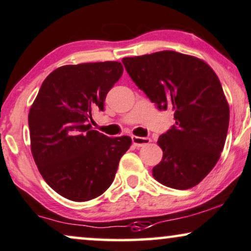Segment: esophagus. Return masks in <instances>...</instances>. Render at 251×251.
Instances as JSON below:
<instances>
[{
  "label": "esophagus",
  "instance_id": "esophagus-1",
  "mask_svg": "<svg viewBox=\"0 0 251 251\" xmlns=\"http://www.w3.org/2000/svg\"><path fill=\"white\" fill-rule=\"evenodd\" d=\"M132 143H133L134 146L141 147L145 146V145L151 143V138H144V137H135V135H132Z\"/></svg>",
  "mask_w": 251,
  "mask_h": 251
}]
</instances>
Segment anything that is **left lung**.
Wrapping results in <instances>:
<instances>
[{"instance_id": "8db88e82", "label": "left lung", "mask_w": 251, "mask_h": 251, "mask_svg": "<svg viewBox=\"0 0 251 251\" xmlns=\"http://www.w3.org/2000/svg\"><path fill=\"white\" fill-rule=\"evenodd\" d=\"M123 63L151 101L174 111L175 125L158 140L164 154L153 176L175 189L196 186L219 161L227 138L229 105L216 74L204 60L170 50Z\"/></svg>"}]
</instances>
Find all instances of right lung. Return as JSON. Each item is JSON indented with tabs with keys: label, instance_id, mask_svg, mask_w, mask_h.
<instances>
[{
	"label": "right lung",
	"instance_id": "right-lung-1",
	"mask_svg": "<svg viewBox=\"0 0 251 251\" xmlns=\"http://www.w3.org/2000/svg\"><path fill=\"white\" fill-rule=\"evenodd\" d=\"M119 62L64 65L45 78L30 107V146L45 182L59 195L84 202L101 195L131 146L91 128L95 110L123 75Z\"/></svg>",
	"mask_w": 251,
	"mask_h": 251
}]
</instances>
